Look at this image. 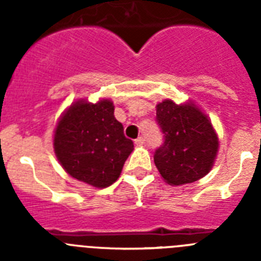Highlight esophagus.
<instances>
[{"label":"esophagus","mask_w":261,"mask_h":261,"mask_svg":"<svg viewBox=\"0 0 261 261\" xmlns=\"http://www.w3.org/2000/svg\"><path fill=\"white\" fill-rule=\"evenodd\" d=\"M135 144L137 145V146H141V145L145 144V138L144 137H138L137 140H135Z\"/></svg>","instance_id":"obj_1"}]
</instances>
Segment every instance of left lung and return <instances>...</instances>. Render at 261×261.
I'll return each instance as SVG.
<instances>
[{"label": "left lung", "mask_w": 261, "mask_h": 261, "mask_svg": "<svg viewBox=\"0 0 261 261\" xmlns=\"http://www.w3.org/2000/svg\"><path fill=\"white\" fill-rule=\"evenodd\" d=\"M156 124L165 141L154 153V163L166 183H193L208 174L218 151L211 121L195 105L165 100L156 106Z\"/></svg>", "instance_id": "8db88e82"}]
</instances>
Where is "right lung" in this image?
<instances>
[{"label": "right lung", "mask_w": 261, "mask_h": 261, "mask_svg": "<svg viewBox=\"0 0 261 261\" xmlns=\"http://www.w3.org/2000/svg\"><path fill=\"white\" fill-rule=\"evenodd\" d=\"M114 105L78 100L60 119L55 130V153L70 176L96 188L117 180L133 141L124 136L114 116Z\"/></svg>", "instance_id": "obj_1"}]
</instances>
